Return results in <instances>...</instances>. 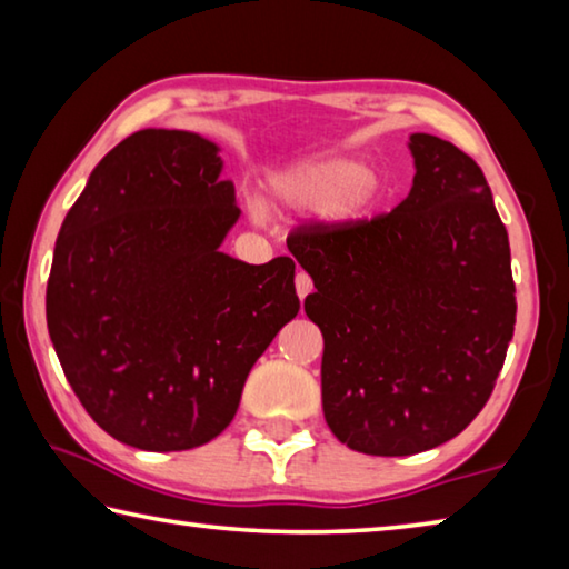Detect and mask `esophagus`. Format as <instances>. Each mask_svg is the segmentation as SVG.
Wrapping results in <instances>:
<instances>
[{"label":"esophagus","instance_id":"34e87169","mask_svg":"<svg viewBox=\"0 0 569 569\" xmlns=\"http://www.w3.org/2000/svg\"><path fill=\"white\" fill-rule=\"evenodd\" d=\"M313 291V281H311V276L308 273H296V293H298V298H306L308 293Z\"/></svg>","mask_w":569,"mask_h":569}]
</instances>
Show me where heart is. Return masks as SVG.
I'll list each match as a JSON object with an SVG mask.
<instances>
[{
	"instance_id": "heart-1",
	"label": "heart",
	"mask_w": 569,
	"mask_h": 569,
	"mask_svg": "<svg viewBox=\"0 0 569 569\" xmlns=\"http://www.w3.org/2000/svg\"><path fill=\"white\" fill-rule=\"evenodd\" d=\"M276 203L296 210H326L333 220L371 216L387 196L381 172L363 168L359 158L323 156L293 166L271 182Z\"/></svg>"
}]
</instances>
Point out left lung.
<instances>
[{
  "instance_id": "8db88e82",
  "label": "left lung",
  "mask_w": 569,
  "mask_h": 569,
  "mask_svg": "<svg viewBox=\"0 0 569 569\" xmlns=\"http://www.w3.org/2000/svg\"><path fill=\"white\" fill-rule=\"evenodd\" d=\"M409 196L351 223H303L288 250L313 278L321 399L353 451L409 457L465 431L492 397L515 333L507 228L467 152L411 134Z\"/></svg>"
}]
</instances>
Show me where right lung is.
<instances>
[{
	"instance_id": "1",
	"label": "right lung",
	"mask_w": 569,
	"mask_h": 569,
	"mask_svg": "<svg viewBox=\"0 0 569 569\" xmlns=\"http://www.w3.org/2000/svg\"><path fill=\"white\" fill-rule=\"evenodd\" d=\"M218 146L140 130L74 200L47 281V329L77 399L122 445L182 451L233 421L243 383L298 313L288 256L220 253L240 216Z\"/></svg>"
}]
</instances>
